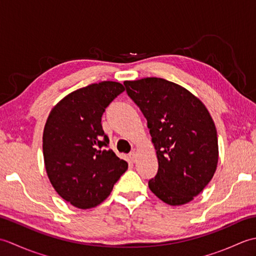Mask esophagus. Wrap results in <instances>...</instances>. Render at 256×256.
<instances>
[{
	"mask_svg": "<svg viewBox=\"0 0 256 256\" xmlns=\"http://www.w3.org/2000/svg\"><path fill=\"white\" fill-rule=\"evenodd\" d=\"M128 158H130V160H131L132 162H136V160H138V155H136V153H135V152H132V153H130V155H128Z\"/></svg>",
	"mask_w": 256,
	"mask_h": 256,
	"instance_id": "esophagus-1",
	"label": "esophagus"
}]
</instances>
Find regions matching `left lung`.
Returning a JSON list of instances; mask_svg holds the SVG:
<instances>
[{"label": "left lung", "instance_id": "8db88e82", "mask_svg": "<svg viewBox=\"0 0 256 256\" xmlns=\"http://www.w3.org/2000/svg\"><path fill=\"white\" fill-rule=\"evenodd\" d=\"M124 84L148 120L158 160V172L148 182L150 192L170 206L190 202L218 165V136L208 108L186 88L162 78Z\"/></svg>", "mask_w": 256, "mask_h": 256}]
</instances>
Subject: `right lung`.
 I'll return each mask as SVG.
<instances>
[{"mask_svg":"<svg viewBox=\"0 0 256 256\" xmlns=\"http://www.w3.org/2000/svg\"><path fill=\"white\" fill-rule=\"evenodd\" d=\"M116 81H101L67 94L52 108L42 133V154L54 189L67 202L90 209L110 196L128 162L108 150L102 128L106 108L122 94Z\"/></svg>","mask_w":256,"mask_h":256,"instance_id":"obj_1","label":"right lung"}]
</instances>
